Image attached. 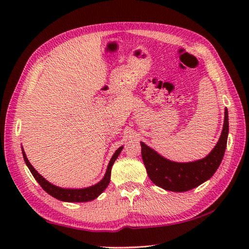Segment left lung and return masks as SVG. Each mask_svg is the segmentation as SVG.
I'll list each match as a JSON object with an SVG mask.
<instances>
[{
	"mask_svg": "<svg viewBox=\"0 0 249 249\" xmlns=\"http://www.w3.org/2000/svg\"><path fill=\"white\" fill-rule=\"evenodd\" d=\"M229 133L228 109H225V120L220 138L210 154L192 162H176L166 160L151 147L140 142L141 155L151 181L170 192H187L212 178L224 158Z\"/></svg>",
	"mask_w": 249,
	"mask_h": 249,
	"instance_id": "obj_1",
	"label": "left lung"
}]
</instances>
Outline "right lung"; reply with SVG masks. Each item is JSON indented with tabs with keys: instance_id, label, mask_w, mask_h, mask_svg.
Returning a JSON list of instances; mask_svg holds the SVG:
<instances>
[{
	"instance_id": "obj_1",
	"label": "right lung",
	"mask_w": 249,
	"mask_h": 249,
	"mask_svg": "<svg viewBox=\"0 0 249 249\" xmlns=\"http://www.w3.org/2000/svg\"><path fill=\"white\" fill-rule=\"evenodd\" d=\"M122 150H123V146L119 147V149L115 151L112 158L110 160L107 171H106V174L102 181L98 182L97 184L93 185V186H91V187L81 188V189L61 188V187L55 186V185H53V184L49 183L47 179H45L38 172L35 170L33 166L31 165V162L29 161L28 158H26V155H25L23 150H22V154H23L24 161L26 163V166L29 167L31 173L33 174V177L35 178L36 181L38 182V184L41 187H43V189L46 193H48L50 196H52V197H54L61 201H66V202H87V201H91V200H94L95 198H97L98 196L102 194L106 188H107V186L110 183L111 168H112V165L114 163L116 158H118V156L120 155Z\"/></svg>"
}]
</instances>
